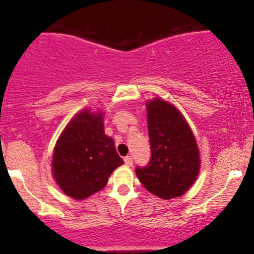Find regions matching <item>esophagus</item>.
Here are the masks:
<instances>
[{
	"instance_id": "obj_1",
	"label": "esophagus",
	"mask_w": 254,
	"mask_h": 254,
	"mask_svg": "<svg viewBox=\"0 0 254 254\" xmlns=\"http://www.w3.org/2000/svg\"><path fill=\"white\" fill-rule=\"evenodd\" d=\"M124 162L127 166H132V157L131 156H127V157H124Z\"/></svg>"
}]
</instances>
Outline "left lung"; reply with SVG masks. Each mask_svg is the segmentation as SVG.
<instances>
[{
	"label": "left lung",
	"mask_w": 254,
	"mask_h": 254,
	"mask_svg": "<svg viewBox=\"0 0 254 254\" xmlns=\"http://www.w3.org/2000/svg\"><path fill=\"white\" fill-rule=\"evenodd\" d=\"M151 157L135 168L150 193L162 199L181 196L190 188L200 167L195 137L181 112L160 98L147 102Z\"/></svg>",
	"instance_id": "obj_1"
}]
</instances>
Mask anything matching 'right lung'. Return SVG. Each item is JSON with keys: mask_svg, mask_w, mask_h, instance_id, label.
Segmentation results:
<instances>
[{"mask_svg": "<svg viewBox=\"0 0 254 254\" xmlns=\"http://www.w3.org/2000/svg\"><path fill=\"white\" fill-rule=\"evenodd\" d=\"M103 114L81 112L56 142L53 173L59 187L73 199H86L106 187L113 171L122 166L114 140L104 134Z\"/></svg>", "mask_w": 254, "mask_h": 254, "instance_id": "1", "label": "right lung"}]
</instances>
